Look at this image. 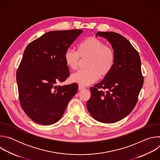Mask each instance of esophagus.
<instances>
[{
  "label": "esophagus",
  "mask_w": 160,
  "mask_h": 160,
  "mask_svg": "<svg viewBox=\"0 0 160 160\" xmlns=\"http://www.w3.org/2000/svg\"><path fill=\"white\" fill-rule=\"evenodd\" d=\"M85 87H83V86H82V85H78V90H83V89H85Z\"/></svg>",
  "instance_id": "1"
}]
</instances>
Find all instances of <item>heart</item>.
Returning a JSON list of instances; mask_svg holds the SVG:
<instances>
[{"instance_id":"1","label":"heart","mask_w":160,"mask_h":160,"mask_svg":"<svg viewBox=\"0 0 160 160\" xmlns=\"http://www.w3.org/2000/svg\"><path fill=\"white\" fill-rule=\"evenodd\" d=\"M87 58L84 70L78 71L71 75L72 82L82 85L95 82L99 77H106L112 70L115 62V52L109 45L94 37L82 40L78 45L77 51L68 49L64 54L66 66L72 70H77L80 59Z\"/></svg>"}]
</instances>
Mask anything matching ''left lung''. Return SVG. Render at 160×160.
<instances>
[{"label":"left lung","instance_id":"1","mask_svg":"<svg viewBox=\"0 0 160 160\" xmlns=\"http://www.w3.org/2000/svg\"><path fill=\"white\" fill-rule=\"evenodd\" d=\"M98 36L111 43L115 52V62L103 80L90 87L87 108L97 121L112 123L126 117L138 102L144 83L141 61L138 52L120 34L98 32Z\"/></svg>","mask_w":160,"mask_h":160}]
</instances>
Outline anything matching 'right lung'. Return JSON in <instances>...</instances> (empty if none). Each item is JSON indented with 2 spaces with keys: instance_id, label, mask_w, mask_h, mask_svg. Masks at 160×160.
<instances>
[{
  "instance_id": "right-lung-1",
  "label": "right lung",
  "mask_w": 160,
  "mask_h": 160,
  "mask_svg": "<svg viewBox=\"0 0 160 160\" xmlns=\"http://www.w3.org/2000/svg\"><path fill=\"white\" fill-rule=\"evenodd\" d=\"M82 30L51 31L30 42L16 72L19 100L33 122L55 123L77 93V83L57 86L70 76L64 54Z\"/></svg>"
}]
</instances>
